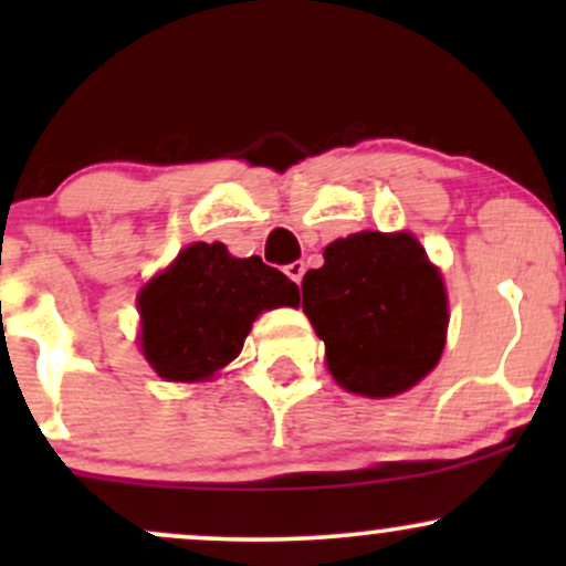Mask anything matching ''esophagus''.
I'll return each instance as SVG.
<instances>
[{"label": "esophagus", "mask_w": 566, "mask_h": 566, "mask_svg": "<svg viewBox=\"0 0 566 566\" xmlns=\"http://www.w3.org/2000/svg\"><path fill=\"white\" fill-rule=\"evenodd\" d=\"M284 274H287L295 284H301L303 282V274H305V263L303 261H295V263L284 265Z\"/></svg>", "instance_id": "34e87169"}]
</instances>
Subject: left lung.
I'll list each match as a JSON object with an SVG mask.
<instances>
[{
  "mask_svg": "<svg viewBox=\"0 0 566 566\" xmlns=\"http://www.w3.org/2000/svg\"><path fill=\"white\" fill-rule=\"evenodd\" d=\"M301 287L329 373L346 391L386 399L439 365L450 324L447 290L412 233L335 239Z\"/></svg>",
  "mask_w": 566,
  "mask_h": 566,
  "instance_id": "left-lung-1",
  "label": "left lung"
}]
</instances>
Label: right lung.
Here are the masks:
<instances>
[{
    "label": "right lung",
    "mask_w": 566,
    "mask_h": 566,
    "mask_svg": "<svg viewBox=\"0 0 566 566\" xmlns=\"http://www.w3.org/2000/svg\"><path fill=\"white\" fill-rule=\"evenodd\" d=\"M297 303V284L258 255L233 258L220 242L188 244L140 290L143 356L165 380H210L242 354L258 314Z\"/></svg>",
    "instance_id": "1"
}]
</instances>
